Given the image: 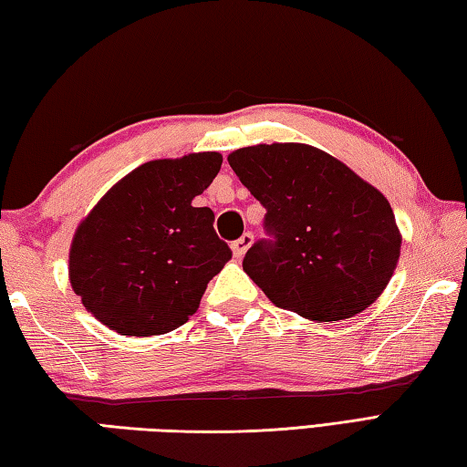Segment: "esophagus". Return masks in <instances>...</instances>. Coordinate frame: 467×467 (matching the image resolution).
Masks as SVG:
<instances>
[{"label": "esophagus", "instance_id": "1", "mask_svg": "<svg viewBox=\"0 0 467 467\" xmlns=\"http://www.w3.org/2000/svg\"><path fill=\"white\" fill-rule=\"evenodd\" d=\"M252 242H254V235L250 234V232H245L240 240H235L234 244H232V250H234V256L235 258H242L245 252H248V248L252 245Z\"/></svg>", "mask_w": 467, "mask_h": 467}]
</instances>
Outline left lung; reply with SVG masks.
<instances>
[{
  "label": "left lung",
  "mask_w": 467,
  "mask_h": 467,
  "mask_svg": "<svg viewBox=\"0 0 467 467\" xmlns=\"http://www.w3.org/2000/svg\"><path fill=\"white\" fill-rule=\"evenodd\" d=\"M227 162L266 209L270 237L252 245L244 270L272 303L339 321L382 295L402 237L380 191L309 144L248 146Z\"/></svg>",
  "instance_id": "left-lung-1"
}]
</instances>
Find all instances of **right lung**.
<instances>
[{
  "label": "right lung",
  "mask_w": 467,
  "mask_h": 467,
  "mask_svg": "<svg viewBox=\"0 0 467 467\" xmlns=\"http://www.w3.org/2000/svg\"><path fill=\"white\" fill-rule=\"evenodd\" d=\"M219 152L150 161L105 192L68 254L75 295L121 336H162L199 309L232 250L209 207H192L222 169Z\"/></svg>",
  "instance_id": "1"
}]
</instances>
